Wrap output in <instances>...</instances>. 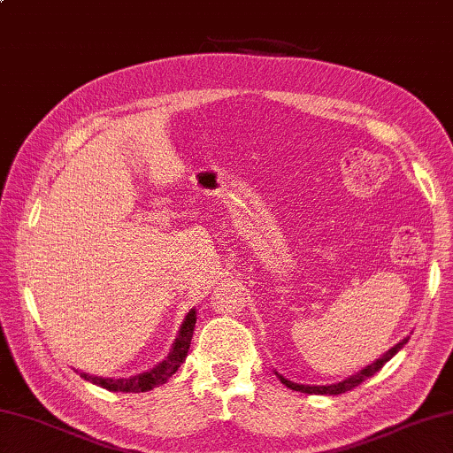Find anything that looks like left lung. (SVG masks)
<instances>
[{
    "instance_id": "1",
    "label": "left lung",
    "mask_w": 453,
    "mask_h": 453,
    "mask_svg": "<svg viewBox=\"0 0 453 453\" xmlns=\"http://www.w3.org/2000/svg\"><path fill=\"white\" fill-rule=\"evenodd\" d=\"M408 339H410V336H406V339H402L398 344H394L392 349L386 350L380 358H376L374 363H370V365H368V366H365L363 370H358L357 374H352V376H349V378H344V380L336 382V384H326V386L297 384V382L289 380V378H285L283 374H279L277 370H275V374H277L279 380H281V382L287 386V388H291V390L305 392V394H325V396H336V394H342V392H347V390H352V388H355V386H358L360 382H365L366 378L374 376V374L378 372V370H380L386 363H388V360H390L394 355H396V352H398L402 347H404V344L408 342Z\"/></svg>"
}]
</instances>
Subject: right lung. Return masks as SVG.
I'll return each instance as SVG.
<instances>
[{
  "label": "right lung",
  "mask_w": 453,
  "mask_h": 453,
  "mask_svg": "<svg viewBox=\"0 0 453 453\" xmlns=\"http://www.w3.org/2000/svg\"><path fill=\"white\" fill-rule=\"evenodd\" d=\"M194 326H196V309H190V312L184 317L182 325H180L178 336L174 339V344H172L168 357L164 358L162 363L152 366L150 370H146V372L128 376V378H103L88 372H79V370L77 372L83 376L85 380L112 392H148L156 388V386L166 382L172 374H176V370L188 357V350H190Z\"/></svg>",
  "instance_id": "1"
}]
</instances>
